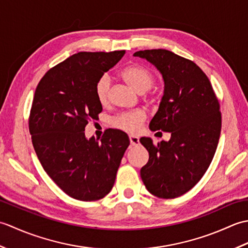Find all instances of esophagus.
<instances>
[{"label":"esophagus","instance_id":"obj_1","mask_svg":"<svg viewBox=\"0 0 248 248\" xmlns=\"http://www.w3.org/2000/svg\"><path fill=\"white\" fill-rule=\"evenodd\" d=\"M129 140H130V143L132 146H138L140 144V139L138 136H134V135H130L129 136Z\"/></svg>","mask_w":248,"mask_h":248}]
</instances>
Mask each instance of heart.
I'll list each match as a JSON object with an SVG mask.
<instances>
[{"instance_id":"1","label":"heart","mask_w":248,"mask_h":248,"mask_svg":"<svg viewBox=\"0 0 248 248\" xmlns=\"http://www.w3.org/2000/svg\"><path fill=\"white\" fill-rule=\"evenodd\" d=\"M121 78L129 84L131 88H133L139 93H144L149 91L155 83V77L151 71L146 67L138 64L125 67L121 71ZM109 87L110 80L108 76H102L94 85V94H96L98 102L101 105L107 104L108 101ZM145 119V113L138 109L117 115L110 120V124L114 128L123 130L124 132L136 133L140 131Z\"/></svg>"}]
</instances>
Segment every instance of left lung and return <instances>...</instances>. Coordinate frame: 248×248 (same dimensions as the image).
I'll use <instances>...</instances> for the list:
<instances>
[{"instance_id":"left-lung-1","label":"left lung","mask_w":248,"mask_h":248,"mask_svg":"<svg viewBox=\"0 0 248 248\" xmlns=\"http://www.w3.org/2000/svg\"><path fill=\"white\" fill-rule=\"evenodd\" d=\"M134 56L162 73L164 94L149 128L171 134L156 145L149 138L140 140L149 152L141 180L155 196L176 198L196 186L211 164L222 128L218 100L194 62L164 49L138 51Z\"/></svg>"}]
</instances>
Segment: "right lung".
<instances>
[{
	"label": "right lung",
	"instance_id": "right-lung-1",
	"mask_svg": "<svg viewBox=\"0 0 248 248\" xmlns=\"http://www.w3.org/2000/svg\"><path fill=\"white\" fill-rule=\"evenodd\" d=\"M124 53L78 52L51 68L36 87L29 119L36 155L52 180L82 202L110 192L130 145L120 130H107L100 141L84 133L102 110L94 85Z\"/></svg>",
	"mask_w": 248,
	"mask_h": 248
}]
</instances>
